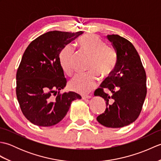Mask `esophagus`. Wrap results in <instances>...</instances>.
Masks as SVG:
<instances>
[{
	"label": "esophagus",
	"instance_id": "34e87169",
	"mask_svg": "<svg viewBox=\"0 0 161 161\" xmlns=\"http://www.w3.org/2000/svg\"><path fill=\"white\" fill-rule=\"evenodd\" d=\"M91 98V95H83L82 100H88V99Z\"/></svg>",
	"mask_w": 161,
	"mask_h": 161
}]
</instances>
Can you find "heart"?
I'll return each mask as SVG.
<instances>
[{"label": "heart", "mask_w": 161, "mask_h": 161, "mask_svg": "<svg viewBox=\"0 0 161 161\" xmlns=\"http://www.w3.org/2000/svg\"><path fill=\"white\" fill-rule=\"evenodd\" d=\"M83 52L91 57L85 74L77 75L69 82L72 91L87 93L97 86L100 76L107 78L114 73L118 63V53L114 47L107 45L100 36L93 34L84 35L78 41ZM75 50L72 44L63 47L59 54V61L63 71L68 75L73 72Z\"/></svg>", "instance_id": "b5f03b06"}]
</instances>
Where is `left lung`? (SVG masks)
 <instances>
[{
  "mask_svg": "<svg viewBox=\"0 0 161 161\" xmlns=\"http://www.w3.org/2000/svg\"><path fill=\"white\" fill-rule=\"evenodd\" d=\"M107 38L118 53V63L114 73L95 92V96L103 98L107 106L97 120L107 127L119 128L131 124L141 114L147 95L146 73L131 42L118 35ZM104 89L112 95L106 94Z\"/></svg>",
  "mask_w": 161,
  "mask_h": 161,
  "instance_id": "1",
  "label": "left lung"
}]
</instances>
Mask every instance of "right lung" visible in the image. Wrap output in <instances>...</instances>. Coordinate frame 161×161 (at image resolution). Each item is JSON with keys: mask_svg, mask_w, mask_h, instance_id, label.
<instances>
[{"mask_svg": "<svg viewBox=\"0 0 161 161\" xmlns=\"http://www.w3.org/2000/svg\"><path fill=\"white\" fill-rule=\"evenodd\" d=\"M82 33L46 32L32 41L24 52L16 73V92L23 115L32 124L39 126L57 124L67 114L72 102L81 98L72 91L59 93L66 86V79L59 54ZM57 90L54 98L52 94Z\"/></svg>", "mask_w": 161, "mask_h": 161, "instance_id": "right-lung-1", "label": "right lung"}]
</instances>
